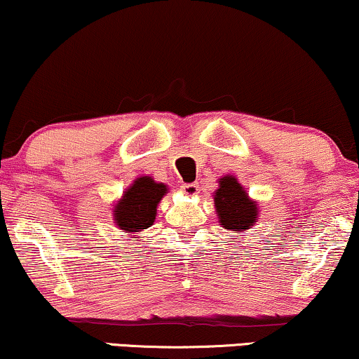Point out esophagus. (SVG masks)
<instances>
[{"label": "esophagus", "instance_id": "34e87169", "mask_svg": "<svg viewBox=\"0 0 359 359\" xmlns=\"http://www.w3.org/2000/svg\"><path fill=\"white\" fill-rule=\"evenodd\" d=\"M181 191H183L186 196H194V194H198L199 184L198 183H184L183 186H181Z\"/></svg>", "mask_w": 359, "mask_h": 359}]
</instances>
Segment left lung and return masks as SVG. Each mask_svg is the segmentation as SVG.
Returning a JSON list of instances; mask_svg holds the SVG:
<instances>
[{
  "instance_id": "8db88e82",
  "label": "left lung",
  "mask_w": 359,
  "mask_h": 359,
  "mask_svg": "<svg viewBox=\"0 0 359 359\" xmlns=\"http://www.w3.org/2000/svg\"><path fill=\"white\" fill-rule=\"evenodd\" d=\"M215 191V210L222 227L233 232H245L257 220V204L248 199L242 186L233 176H224Z\"/></svg>"
}]
</instances>
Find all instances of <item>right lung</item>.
I'll list each match as a JSON object with an SVG mask.
<instances>
[{"mask_svg": "<svg viewBox=\"0 0 359 359\" xmlns=\"http://www.w3.org/2000/svg\"><path fill=\"white\" fill-rule=\"evenodd\" d=\"M166 193V186L155 183L149 176H142L124 193L116 205L114 219L117 227L127 233L142 232L154 224L156 205Z\"/></svg>", "mask_w": 359, "mask_h": 359, "instance_id": "obj_1", "label": "right lung"}]
</instances>
